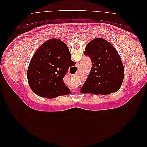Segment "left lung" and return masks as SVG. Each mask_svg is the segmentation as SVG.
<instances>
[{
    "mask_svg": "<svg viewBox=\"0 0 147 147\" xmlns=\"http://www.w3.org/2000/svg\"><path fill=\"white\" fill-rule=\"evenodd\" d=\"M84 54L91 59L92 67L81 92L105 95L118 91L123 81L124 67L112 44L95 38L87 44Z\"/></svg>",
    "mask_w": 147,
    "mask_h": 147,
    "instance_id": "8db88e82",
    "label": "left lung"
}]
</instances>
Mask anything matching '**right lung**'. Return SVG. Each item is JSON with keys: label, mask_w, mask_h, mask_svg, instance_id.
Instances as JSON below:
<instances>
[{"label": "right lung", "mask_w": 147, "mask_h": 147, "mask_svg": "<svg viewBox=\"0 0 147 147\" xmlns=\"http://www.w3.org/2000/svg\"><path fill=\"white\" fill-rule=\"evenodd\" d=\"M75 64L63 42L57 38L49 40L35 51L30 62L27 75L31 90L40 96L50 99L69 94L70 91L63 78L70 67Z\"/></svg>", "instance_id": "right-lung-1"}]
</instances>
